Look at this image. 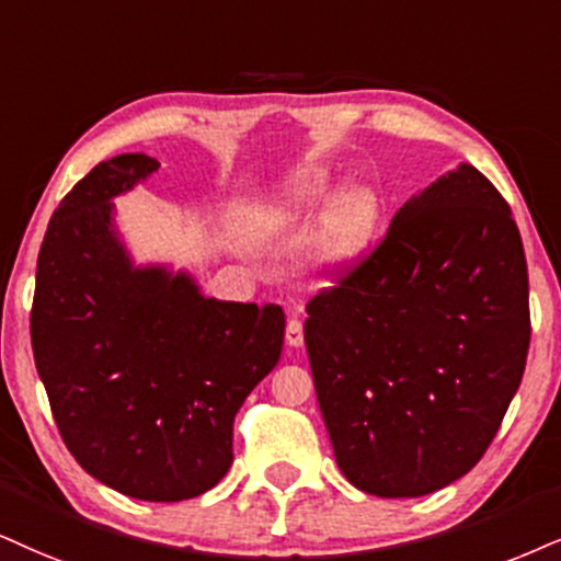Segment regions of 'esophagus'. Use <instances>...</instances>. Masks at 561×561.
Masks as SVG:
<instances>
[{"instance_id": "1", "label": "esophagus", "mask_w": 561, "mask_h": 561, "mask_svg": "<svg viewBox=\"0 0 561 561\" xmlns=\"http://www.w3.org/2000/svg\"><path fill=\"white\" fill-rule=\"evenodd\" d=\"M286 343L291 345V348H299V345H304V328L299 320H288L286 324Z\"/></svg>"}]
</instances>
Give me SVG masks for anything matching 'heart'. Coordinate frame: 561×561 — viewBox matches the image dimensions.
Listing matches in <instances>:
<instances>
[{
  "label": "heart",
  "instance_id": "b5f03b06",
  "mask_svg": "<svg viewBox=\"0 0 561 561\" xmlns=\"http://www.w3.org/2000/svg\"><path fill=\"white\" fill-rule=\"evenodd\" d=\"M320 218H324L320 262L341 273L369 252L379 226V199L366 186L335 192L328 171L304 169L262 197L257 228L265 237H273Z\"/></svg>",
  "mask_w": 561,
  "mask_h": 561
}]
</instances>
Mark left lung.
<instances>
[{
    "label": "left lung",
    "mask_w": 561,
    "mask_h": 561,
    "mask_svg": "<svg viewBox=\"0 0 561 561\" xmlns=\"http://www.w3.org/2000/svg\"><path fill=\"white\" fill-rule=\"evenodd\" d=\"M307 314L345 479L390 500L439 492L492 445L528 358V265L510 205L460 163L408 199Z\"/></svg>",
    "instance_id": "obj_1"
}]
</instances>
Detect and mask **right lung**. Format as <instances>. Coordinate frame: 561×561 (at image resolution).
Segmentation results:
<instances>
[{
  "instance_id": "1",
  "label": "right lung",
  "mask_w": 561,
  "mask_h": 561,
  "mask_svg": "<svg viewBox=\"0 0 561 561\" xmlns=\"http://www.w3.org/2000/svg\"><path fill=\"white\" fill-rule=\"evenodd\" d=\"M158 165L116 156L61 199L38 252L31 341L75 460L135 500L182 502L231 468L233 416L278 364L286 314L207 299L184 270L135 265L112 199Z\"/></svg>"
}]
</instances>
